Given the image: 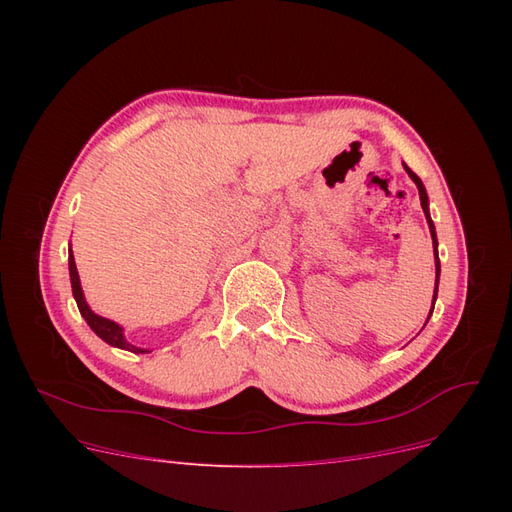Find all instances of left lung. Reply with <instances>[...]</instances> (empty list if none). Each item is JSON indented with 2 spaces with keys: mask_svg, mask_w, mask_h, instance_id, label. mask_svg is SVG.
<instances>
[{
  "mask_svg": "<svg viewBox=\"0 0 512 512\" xmlns=\"http://www.w3.org/2000/svg\"><path fill=\"white\" fill-rule=\"evenodd\" d=\"M404 168H406V173L410 175V179L416 183V188H418V196H421V207H423V211H425V218H427V224H429V232H431V241H433V256H436V290H433V305H436V297H438V282H440V258H438V237H436V226H433V222H431V215H429V198H427V192H425V185H423V181L416 177V173H412V170L404 164ZM433 305H431V312H433ZM431 312H429V316H431ZM429 316H427V320H429ZM427 324V322H425Z\"/></svg>",
  "mask_w": 512,
  "mask_h": 512,
  "instance_id": "left-lung-1",
  "label": "left lung"
}]
</instances>
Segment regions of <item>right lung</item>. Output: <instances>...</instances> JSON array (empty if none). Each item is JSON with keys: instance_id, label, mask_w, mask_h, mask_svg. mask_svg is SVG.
Here are the masks:
<instances>
[{"instance_id": "right-lung-1", "label": "right lung", "mask_w": 512, "mask_h": 512, "mask_svg": "<svg viewBox=\"0 0 512 512\" xmlns=\"http://www.w3.org/2000/svg\"><path fill=\"white\" fill-rule=\"evenodd\" d=\"M68 269H70V284H72V294L76 299V305H79V312L81 316L87 320V324L91 327V331H94L100 339H104L106 344H111L115 348H121V350H128V352H134V354H145V352H151L147 348H136L132 346L126 337H123V329L119 327L117 322L108 320V318H102L98 314H94L89 309L87 301H85V294H83V288H81V280H79V271H76V262H74V254L70 250V256H68Z\"/></svg>"}]
</instances>
